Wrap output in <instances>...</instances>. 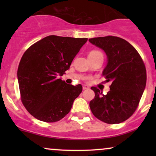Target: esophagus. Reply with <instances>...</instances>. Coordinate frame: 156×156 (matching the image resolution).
I'll return each instance as SVG.
<instances>
[{"instance_id":"esophagus-1","label":"esophagus","mask_w":156,"mask_h":156,"mask_svg":"<svg viewBox=\"0 0 156 156\" xmlns=\"http://www.w3.org/2000/svg\"><path fill=\"white\" fill-rule=\"evenodd\" d=\"M88 88H89L88 86H87L86 84H83V90H85V89H87Z\"/></svg>"}]
</instances>
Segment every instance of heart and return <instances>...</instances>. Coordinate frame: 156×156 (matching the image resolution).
<instances>
[{
    "label": "heart",
    "instance_id": "obj_1",
    "mask_svg": "<svg viewBox=\"0 0 156 156\" xmlns=\"http://www.w3.org/2000/svg\"><path fill=\"white\" fill-rule=\"evenodd\" d=\"M97 55H103V54H102L101 52L95 51V50H94V51H92L89 52L88 57H94V56H97Z\"/></svg>",
    "mask_w": 156,
    "mask_h": 156
}]
</instances>
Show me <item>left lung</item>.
Instances as JSON below:
<instances>
[{"mask_svg":"<svg viewBox=\"0 0 156 156\" xmlns=\"http://www.w3.org/2000/svg\"><path fill=\"white\" fill-rule=\"evenodd\" d=\"M89 41L106 54L107 64L102 75L112 83L105 95L99 89L91 88L95 96L89 107L94 117L105 123L122 122L137 108L145 89V66L136 50L125 39L108 36Z\"/></svg>","mask_w":156,"mask_h":156,"instance_id":"8db88e82","label":"left lung"}]
</instances>
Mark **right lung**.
<instances>
[{
	"label": "right lung",
	"instance_id": "add662e5",
	"mask_svg": "<svg viewBox=\"0 0 156 156\" xmlns=\"http://www.w3.org/2000/svg\"><path fill=\"white\" fill-rule=\"evenodd\" d=\"M87 38L48 36L25 52L17 69L23 104L33 117L54 122L69 112L82 86L61 79Z\"/></svg>",
	"mask_w": 156,
	"mask_h": 156
}]
</instances>
